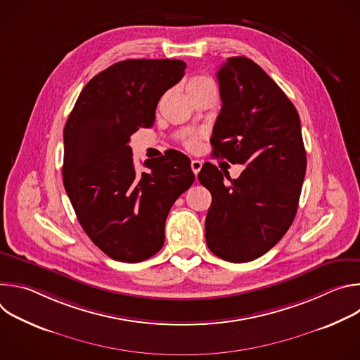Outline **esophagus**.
<instances>
[{
  "label": "esophagus",
  "mask_w": 360,
  "mask_h": 360,
  "mask_svg": "<svg viewBox=\"0 0 360 360\" xmlns=\"http://www.w3.org/2000/svg\"><path fill=\"white\" fill-rule=\"evenodd\" d=\"M191 168H192L193 174H195V175H198V174H199V171H200V168H202V162H200V161H198V160H193V161L191 162Z\"/></svg>",
  "instance_id": "34e87169"
}]
</instances>
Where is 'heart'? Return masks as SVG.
<instances>
[{
    "mask_svg": "<svg viewBox=\"0 0 360 360\" xmlns=\"http://www.w3.org/2000/svg\"><path fill=\"white\" fill-rule=\"evenodd\" d=\"M205 82H211V79L207 78V77H195V78H192V79L189 81L188 85H199V84H205ZM185 145L189 146V148L195 146V145H196V138H193V136L188 138L186 142H185Z\"/></svg>",
    "mask_w": 360,
    "mask_h": 360,
    "instance_id": "obj_1",
    "label": "heart"
}]
</instances>
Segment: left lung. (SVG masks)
Listing matches in <instances>:
<instances>
[{"instance_id":"8db88e82","label":"left lung","mask_w":360,"mask_h":360,"mask_svg":"<svg viewBox=\"0 0 360 360\" xmlns=\"http://www.w3.org/2000/svg\"><path fill=\"white\" fill-rule=\"evenodd\" d=\"M217 75L222 108L211 136L214 155L245 165V171L231 179L210 162L202 165L198 179L212 195L205 238L221 259L249 262L292 225L306 152L296 108L258 64L232 57Z\"/></svg>"}]
</instances>
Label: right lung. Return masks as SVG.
Returning <instances> with one entry per match:
<instances>
[{
    "label": "right lung",
    "instance_id": "obj_1",
    "mask_svg": "<svg viewBox=\"0 0 360 360\" xmlns=\"http://www.w3.org/2000/svg\"><path fill=\"white\" fill-rule=\"evenodd\" d=\"M181 60H127L95 75L64 128L63 181L89 239L110 258L142 262L165 242L174 202L195 181L191 161L169 149L134 167L129 138L150 128L161 96L178 84Z\"/></svg>",
    "mask_w": 360,
    "mask_h": 360
}]
</instances>
